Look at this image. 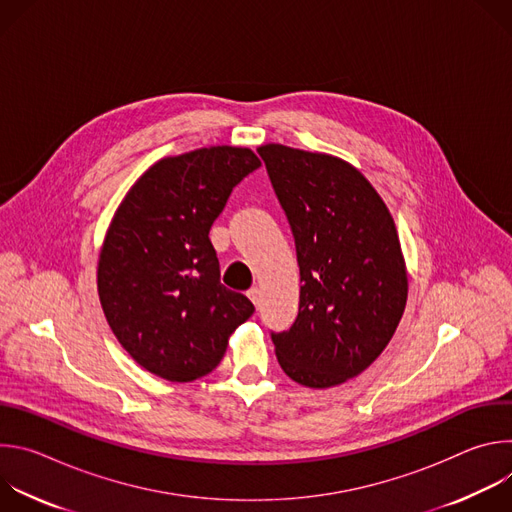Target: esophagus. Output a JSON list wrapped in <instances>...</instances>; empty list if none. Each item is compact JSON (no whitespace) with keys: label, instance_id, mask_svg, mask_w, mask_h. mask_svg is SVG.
Returning <instances> with one entry per match:
<instances>
[{"label":"esophagus","instance_id":"esophagus-1","mask_svg":"<svg viewBox=\"0 0 512 512\" xmlns=\"http://www.w3.org/2000/svg\"><path fill=\"white\" fill-rule=\"evenodd\" d=\"M247 296H249V300L259 308V304H261V289H259V287H251Z\"/></svg>","mask_w":512,"mask_h":512}]
</instances>
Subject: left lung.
Masks as SVG:
<instances>
[{
  "label": "left lung",
  "mask_w": 512,
  "mask_h": 512,
  "mask_svg": "<svg viewBox=\"0 0 512 512\" xmlns=\"http://www.w3.org/2000/svg\"><path fill=\"white\" fill-rule=\"evenodd\" d=\"M296 239L300 312L271 334L283 373L328 389L369 369L407 304V269L383 198L348 162L267 143L257 150Z\"/></svg>",
  "instance_id": "obj_1"
}]
</instances>
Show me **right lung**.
<instances>
[{"mask_svg": "<svg viewBox=\"0 0 512 512\" xmlns=\"http://www.w3.org/2000/svg\"><path fill=\"white\" fill-rule=\"evenodd\" d=\"M259 166L249 148L233 145L164 158L113 216L99 255V300L119 344L156 377L208 375L255 312L221 283L208 233L233 188Z\"/></svg>", "mask_w": 512, "mask_h": 512, "instance_id": "obj_1", "label": "right lung"}]
</instances>
